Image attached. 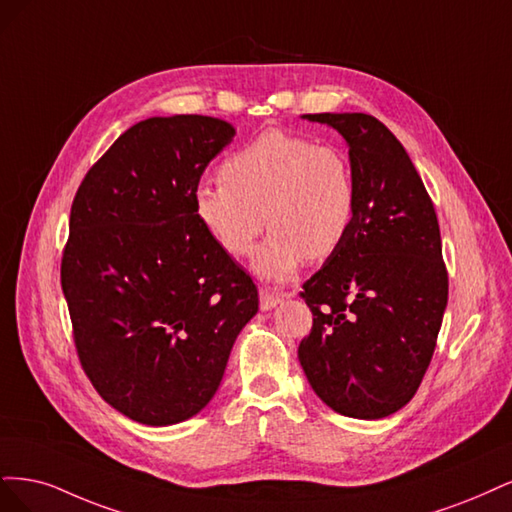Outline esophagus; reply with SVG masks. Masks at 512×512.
<instances>
[{
  "label": "esophagus",
  "instance_id": "34e87169",
  "mask_svg": "<svg viewBox=\"0 0 512 512\" xmlns=\"http://www.w3.org/2000/svg\"><path fill=\"white\" fill-rule=\"evenodd\" d=\"M283 298H285V295L274 293L268 287H259V306H261V310H272L274 306L283 302Z\"/></svg>",
  "mask_w": 512,
  "mask_h": 512
}]
</instances>
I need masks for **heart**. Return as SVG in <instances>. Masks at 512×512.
Returning <instances> with one entry per match:
<instances>
[{"label": "heart", "mask_w": 512, "mask_h": 512, "mask_svg": "<svg viewBox=\"0 0 512 512\" xmlns=\"http://www.w3.org/2000/svg\"><path fill=\"white\" fill-rule=\"evenodd\" d=\"M221 174L195 187V217L232 257L251 253L266 219L272 232L253 272L270 283L289 280L308 257L336 253L353 225L355 180L336 146L268 129L229 157Z\"/></svg>", "instance_id": "1"}]
</instances>
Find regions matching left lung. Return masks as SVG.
<instances>
[{
  "label": "left lung",
  "instance_id": "left-lung-1",
  "mask_svg": "<svg viewBox=\"0 0 512 512\" xmlns=\"http://www.w3.org/2000/svg\"><path fill=\"white\" fill-rule=\"evenodd\" d=\"M349 146L353 225L300 293L312 329L298 357L310 387L344 417L406 406L430 366L449 298L440 227L400 140L370 114L321 112Z\"/></svg>",
  "mask_w": 512,
  "mask_h": 512
}]
</instances>
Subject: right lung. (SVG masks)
<instances>
[{
    "instance_id": "1",
    "label": "right lung",
    "mask_w": 512,
    "mask_h": 512,
    "mask_svg": "<svg viewBox=\"0 0 512 512\" xmlns=\"http://www.w3.org/2000/svg\"><path fill=\"white\" fill-rule=\"evenodd\" d=\"M232 123L202 114L129 127L82 180L61 259L82 370L121 415L174 425L217 393L257 287L193 212Z\"/></svg>"
}]
</instances>
